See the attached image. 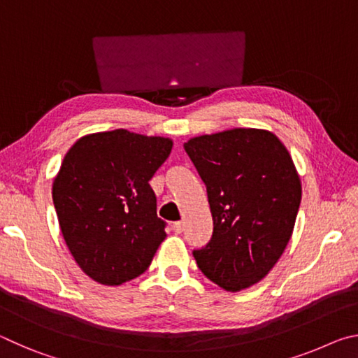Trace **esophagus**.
Segmentation results:
<instances>
[{"label": "esophagus", "instance_id": "obj_1", "mask_svg": "<svg viewBox=\"0 0 358 358\" xmlns=\"http://www.w3.org/2000/svg\"><path fill=\"white\" fill-rule=\"evenodd\" d=\"M172 229H173V232L175 234H181L185 230V224L183 222H173V226H172Z\"/></svg>", "mask_w": 358, "mask_h": 358}]
</instances>
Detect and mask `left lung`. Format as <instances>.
Returning a JSON list of instances; mask_svg holds the SVG:
<instances>
[{"label":"left lung","instance_id":"left-lung-1","mask_svg":"<svg viewBox=\"0 0 358 358\" xmlns=\"http://www.w3.org/2000/svg\"><path fill=\"white\" fill-rule=\"evenodd\" d=\"M183 147L213 216V235L192 256L210 281L238 292L265 278L286 250L301 201L299 173L268 131L230 129Z\"/></svg>","mask_w":358,"mask_h":358}]
</instances>
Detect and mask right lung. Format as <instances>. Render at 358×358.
<instances>
[{
  "mask_svg": "<svg viewBox=\"0 0 358 358\" xmlns=\"http://www.w3.org/2000/svg\"><path fill=\"white\" fill-rule=\"evenodd\" d=\"M172 141L126 129L85 136L66 153L53 205L66 245L92 280L120 286L141 276L166 238L148 181Z\"/></svg>",
  "mask_w": 358,
  "mask_h": 358,
  "instance_id": "add662e5",
  "label": "right lung"
}]
</instances>
